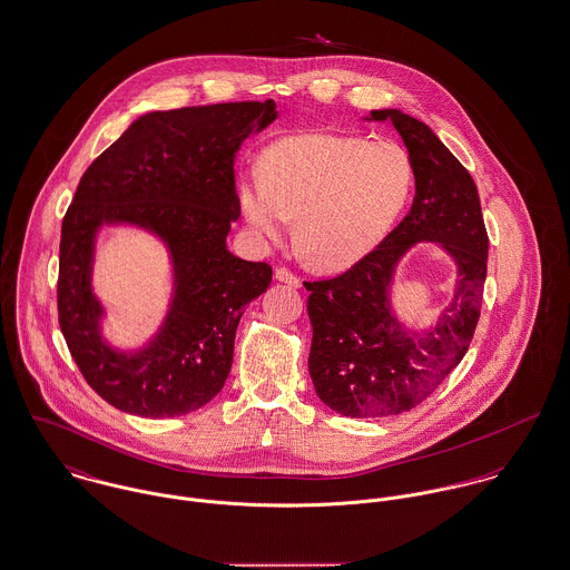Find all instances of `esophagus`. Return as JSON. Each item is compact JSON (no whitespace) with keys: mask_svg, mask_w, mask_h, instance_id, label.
I'll use <instances>...</instances> for the list:
<instances>
[{"mask_svg":"<svg viewBox=\"0 0 570 570\" xmlns=\"http://www.w3.org/2000/svg\"><path fill=\"white\" fill-rule=\"evenodd\" d=\"M274 276H276V281L287 283V285H292V287H301V285H303V281H301L296 274H292L289 269H285V267H278V269L274 272Z\"/></svg>","mask_w":570,"mask_h":570,"instance_id":"obj_1","label":"esophagus"}]
</instances>
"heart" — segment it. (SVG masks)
Returning <instances> with one entry per match:
<instances>
[{"mask_svg":"<svg viewBox=\"0 0 570 570\" xmlns=\"http://www.w3.org/2000/svg\"><path fill=\"white\" fill-rule=\"evenodd\" d=\"M263 178L239 185V205L257 237L278 244L296 222L303 257L344 269L370 255L407 205L414 171L392 141L309 132L263 155Z\"/></svg>","mask_w":570,"mask_h":570,"instance_id":"obj_1","label":"heart"}]
</instances>
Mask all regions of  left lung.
Segmentation results:
<instances>
[{
	"label": "left lung",
	"mask_w": 570,
	"mask_h": 570,
	"mask_svg": "<svg viewBox=\"0 0 570 570\" xmlns=\"http://www.w3.org/2000/svg\"><path fill=\"white\" fill-rule=\"evenodd\" d=\"M401 135L415 196L403 222L342 276L309 289V374L320 401L348 417H385L422 403L464 360L481 313L488 233L476 185L466 167L420 119L370 110ZM417 243H435L456 265L448 307L424 330H410L393 309L397 265Z\"/></svg>",
	"instance_id": "obj_1"
}]
</instances>
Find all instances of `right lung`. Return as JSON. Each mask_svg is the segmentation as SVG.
<instances>
[{"instance_id": "obj_1", "label": "right lung", "mask_w": 570, "mask_h": 570, "mask_svg": "<svg viewBox=\"0 0 570 570\" xmlns=\"http://www.w3.org/2000/svg\"><path fill=\"white\" fill-rule=\"evenodd\" d=\"M276 117L274 100L153 110L82 174L60 233L58 322L87 383L119 412L191 414L222 392L242 313L272 283L267 263L226 246L239 217L233 165ZM102 227L148 232L168 250V309L135 350L102 333L107 312L92 287Z\"/></svg>"}]
</instances>
